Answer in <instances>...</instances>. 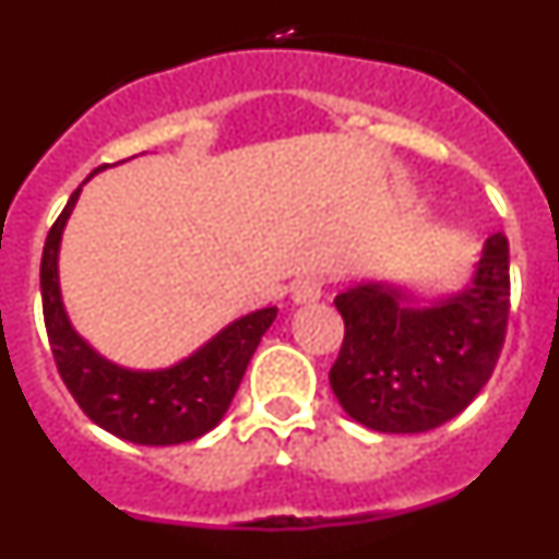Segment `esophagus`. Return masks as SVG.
Masks as SVG:
<instances>
[{
    "label": "esophagus",
    "instance_id": "esophagus-1",
    "mask_svg": "<svg viewBox=\"0 0 559 559\" xmlns=\"http://www.w3.org/2000/svg\"><path fill=\"white\" fill-rule=\"evenodd\" d=\"M322 294H324L322 276H302V280H296L294 288H290L294 302H299V305L316 302V299H322Z\"/></svg>",
    "mask_w": 559,
    "mask_h": 559
}]
</instances>
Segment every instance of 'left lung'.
Segmentation results:
<instances>
[{"mask_svg":"<svg viewBox=\"0 0 559 559\" xmlns=\"http://www.w3.org/2000/svg\"><path fill=\"white\" fill-rule=\"evenodd\" d=\"M386 285L335 296L344 319L330 386L344 412L383 433H423L462 414L487 386L510 322V240L487 237L473 285L417 310Z\"/></svg>","mask_w":559,"mask_h":559,"instance_id":"obj_1","label":"left lung"}]
</instances>
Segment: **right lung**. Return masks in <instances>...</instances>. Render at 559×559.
I'll return each mask as SVG.
<instances>
[{"instance_id":"obj_1","label":"right lung","mask_w":559,"mask_h":559,"mask_svg":"<svg viewBox=\"0 0 559 559\" xmlns=\"http://www.w3.org/2000/svg\"><path fill=\"white\" fill-rule=\"evenodd\" d=\"M97 173V170H95ZM81 187L58 215L41 254V305L52 358L69 394L92 423L133 445H181L218 426L276 308L243 316L187 360L159 372H131L103 360L72 330L58 288V243Z\"/></svg>"}]
</instances>
